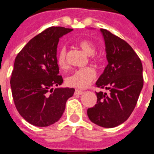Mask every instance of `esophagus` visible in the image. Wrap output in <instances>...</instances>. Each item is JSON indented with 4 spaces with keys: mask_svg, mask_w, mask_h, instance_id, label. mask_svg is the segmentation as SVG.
Wrapping results in <instances>:
<instances>
[{
    "mask_svg": "<svg viewBox=\"0 0 154 154\" xmlns=\"http://www.w3.org/2000/svg\"><path fill=\"white\" fill-rule=\"evenodd\" d=\"M83 92L82 91H81V90H76L75 91V94H83Z\"/></svg>",
    "mask_w": 154,
    "mask_h": 154,
    "instance_id": "1",
    "label": "esophagus"
}]
</instances>
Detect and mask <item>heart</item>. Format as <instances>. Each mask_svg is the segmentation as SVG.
Instances as JSON below:
<instances>
[{
  "mask_svg": "<svg viewBox=\"0 0 154 154\" xmlns=\"http://www.w3.org/2000/svg\"><path fill=\"white\" fill-rule=\"evenodd\" d=\"M78 45L88 56H91L92 62L95 63H100L102 62V59L100 56L94 54L96 51V48L92 42L87 40H81L78 42ZM56 62L61 69L67 68V51L65 47H61L57 53ZM95 71L91 67L80 68L75 70L66 77V84L75 88H86L95 78Z\"/></svg>",
  "mask_w": 154,
  "mask_h": 154,
  "instance_id": "1",
  "label": "heart"
}]
</instances>
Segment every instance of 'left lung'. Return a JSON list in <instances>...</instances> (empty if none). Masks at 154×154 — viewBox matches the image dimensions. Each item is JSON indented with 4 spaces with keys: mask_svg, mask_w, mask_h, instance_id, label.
Here are the masks:
<instances>
[{
    "mask_svg": "<svg viewBox=\"0 0 154 154\" xmlns=\"http://www.w3.org/2000/svg\"><path fill=\"white\" fill-rule=\"evenodd\" d=\"M100 32L109 63L95 85L109 93L96 92L97 103L87 109V115L93 123L112 128L127 120L135 109L144 85L143 67L127 42L106 29Z\"/></svg>",
    "mask_w": 154,
    "mask_h": 154,
    "instance_id": "1",
    "label": "left lung"
}]
</instances>
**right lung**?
I'll list each match as a JSON object with an SVG mask.
<instances>
[{
  "mask_svg": "<svg viewBox=\"0 0 154 154\" xmlns=\"http://www.w3.org/2000/svg\"><path fill=\"white\" fill-rule=\"evenodd\" d=\"M72 31L51 27L34 36L17 54L10 78L18 112L36 126H48L60 120L73 88H55L63 80L56 62L60 38Z\"/></svg>",
  "mask_w": 154,
  "mask_h": 154,
  "instance_id": "obj_1",
  "label": "right lung"
}]
</instances>
